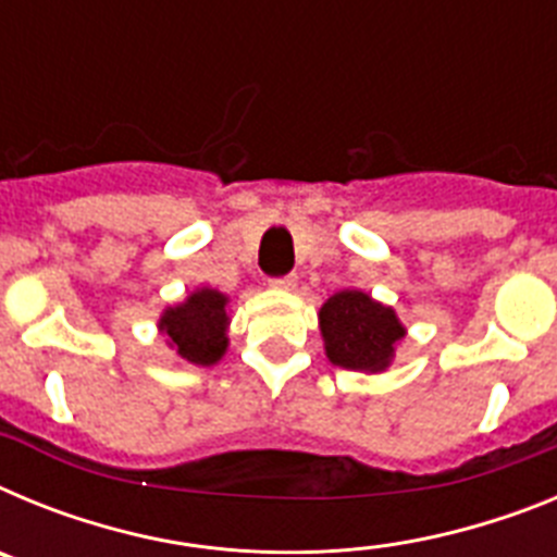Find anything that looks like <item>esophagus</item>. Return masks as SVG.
<instances>
[{
	"mask_svg": "<svg viewBox=\"0 0 557 557\" xmlns=\"http://www.w3.org/2000/svg\"><path fill=\"white\" fill-rule=\"evenodd\" d=\"M270 284H273L275 289H295V284H298V275H278V278H270Z\"/></svg>",
	"mask_w": 557,
	"mask_h": 557,
	"instance_id": "1",
	"label": "esophagus"
}]
</instances>
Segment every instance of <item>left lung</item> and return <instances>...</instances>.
Here are the masks:
<instances>
[{"mask_svg": "<svg viewBox=\"0 0 557 557\" xmlns=\"http://www.w3.org/2000/svg\"><path fill=\"white\" fill-rule=\"evenodd\" d=\"M321 332L334 366L371 373L391 366L393 346L405 337L396 312L359 289H343L323 304Z\"/></svg>", "mask_w": 557, "mask_h": 557, "instance_id": "8db88e82", "label": "left lung"}]
</instances>
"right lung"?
I'll return each instance as SVG.
<instances>
[{
    "instance_id": "1",
    "label": "right lung",
    "mask_w": 557,
    "mask_h": 557,
    "mask_svg": "<svg viewBox=\"0 0 557 557\" xmlns=\"http://www.w3.org/2000/svg\"><path fill=\"white\" fill-rule=\"evenodd\" d=\"M225 298L218 289H198L181 307H170L161 314V332L170 337V346L178 348L181 357L195 366H214L223 357L228 337V314Z\"/></svg>"
}]
</instances>
